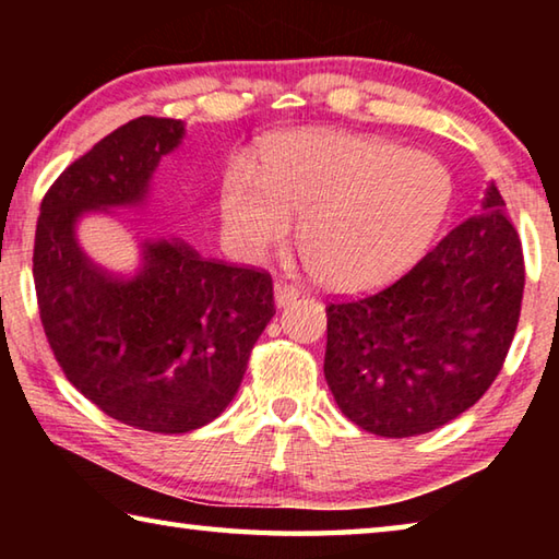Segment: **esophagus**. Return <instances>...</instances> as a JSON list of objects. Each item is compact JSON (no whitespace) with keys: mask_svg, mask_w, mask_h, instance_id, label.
<instances>
[{"mask_svg":"<svg viewBox=\"0 0 559 559\" xmlns=\"http://www.w3.org/2000/svg\"><path fill=\"white\" fill-rule=\"evenodd\" d=\"M298 296H300V288L288 286V283H276V286H273V300H276V308L290 306Z\"/></svg>","mask_w":559,"mask_h":559,"instance_id":"obj_1","label":"esophagus"}]
</instances>
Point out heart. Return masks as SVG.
I'll return each instance as SVG.
<instances>
[{
    "mask_svg": "<svg viewBox=\"0 0 559 559\" xmlns=\"http://www.w3.org/2000/svg\"><path fill=\"white\" fill-rule=\"evenodd\" d=\"M259 163L236 159L222 177L231 239L263 257L290 239L293 216L302 219V261L335 293H370L412 271L453 202L439 157L357 132H283L263 143Z\"/></svg>",
    "mask_w": 559,
    "mask_h": 559,
    "instance_id": "1",
    "label": "heart"
}]
</instances>
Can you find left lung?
I'll list each match as a JSON object with an SVG mask.
<instances>
[{
  "label": "left lung",
  "instance_id": "1",
  "mask_svg": "<svg viewBox=\"0 0 559 559\" xmlns=\"http://www.w3.org/2000/svg\"><path fill=\"white\" fill-rule=\"evenodd\" d=\"M480 206L390 288L328 306L325 380L365 431L404 439L439 429L503 367L525 263L493 182Z\"/></svg>",
  "mask_w": 559,
  "mask_h": 559
}]
</instances>
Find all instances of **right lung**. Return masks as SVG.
<instances>
[{"label": "right lung", "mask_w": 559, "mask_h": 559, "mask_svg": "<svg viewBox=\"0 0 559 559\" xmlns=\"http://www.w3.org/2000/svg\"><path fill=\"white\" fill-rule=\"evenodd\" d=\"M185 122L143 116L75 159L41 202L34 286L56 362L128 427L187 433L236 396L251 347L276 313L269 273L206 261L182 239H143L138 266H98L79 243L91 214L143 210Z\"/></svg>", "instance_id": "obj_1"}]
</instances>
